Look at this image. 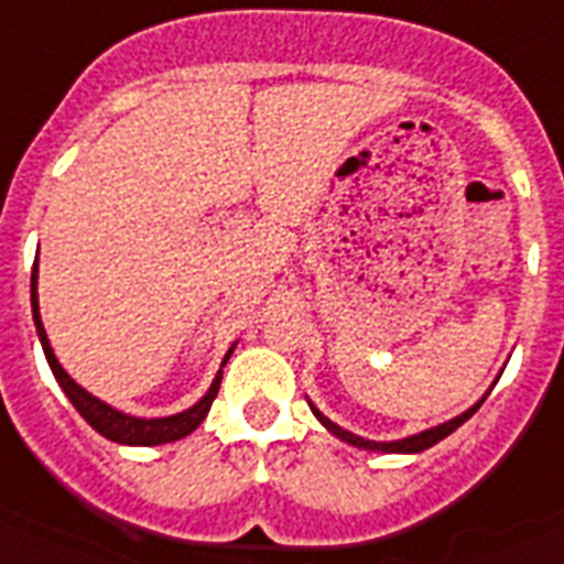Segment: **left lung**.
<instances>
[{
    "mask_svg": "<svg viewBox=\"0 0 564 564\" xmlns=\"http://www.w3.org/2000/svg\"><path fill=\"white\" fill-rule=\"evenodd\" d=\"M479 405H482V400H479V403L474 405V409H468V411H465V414H459V417L448 420V423L437 425V429L420 431V434H414V437L398 440V443H375V440H364V437H357V434H351V431H346V429H340V425H337V423H332L329 417H323L321 411H317L315 405H312V403H310V409L315 411V417L321 420V423L326 425V429H329L332 434H335V437L346 440V443L357 445V448H369V452H389V454H414V452H425V448H431V445H434V443H440V440H443V437H448V434H452V431H457L459 425L465 423V420L471 417V414H474V411L479 409Z\"/></svg>",
    "mask_w": 564,
    "mask_h": 564,
    "instance_id": "8db88e82",
    "label": "left lung"
}]
</instances>
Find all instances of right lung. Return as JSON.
<instances>
[{
    "instance_id": "1",
    "label": "right lung",
    "mask_w": 564,
    "mask_h": 564,
    "mask_svg": "<svg viewBox=\"0 0 564 564\" xmlns=\"http://www.w3.org/2000/svg\"><path fill=\"white\" fill-rule=\"evenodd\" d=\"M36 278H39V269H36V263H33L31 306H33V321H36L39 340H42V349H45L47 364H51V369H53V375H56L62 391H65L67 398H70V403L76 405L78 414H82V417H85L87 423L93 425V429L99 431V434H105L107 440H112V443L161 445V443H173V440L187 437V434H193V431L198 429L200 423H204V417L209 414V405H213V400L218 398V389H221L224 371H218V377L213 380V386H209L207 394H204V398H200L198 403L193 405V409L181 411V414H173V417H155V420L130 417V414H121V411H116V409H110L107 403H101L99 398L87 394V391L82 389V386H78L65 369H62V364H58L56 355H53L51 340H47L45 326H42V317H39ZM229 355H232V349H229ZM229 355L224 357V364L229 360Z\"/></svg>"
}]
</instances>
